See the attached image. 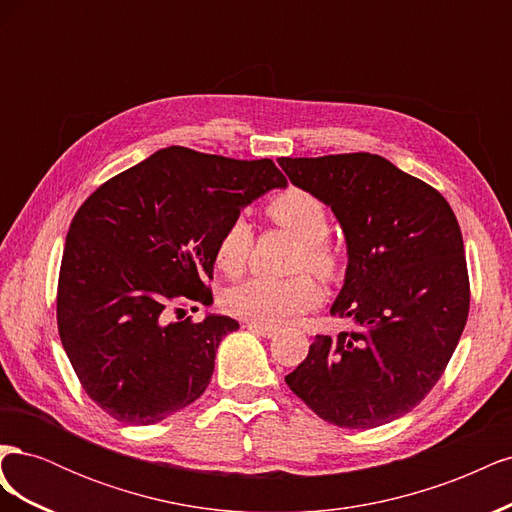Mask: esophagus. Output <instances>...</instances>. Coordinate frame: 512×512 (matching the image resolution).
I'll return each instance as SVG.
<instances>
[{"mask_svg": "<svg viewBox=\"0 0 512 512\" xmlns=\"http://www.w3.org/2000/svg\"><path fill=\"white\" fill-rule=\"evenodd\" d=\"M245 327H247V331H252V333L262 335V337H275V335H277V331H275V329H269V327H258V324H252V322H247Z\"/></svg>", "mask_w": 512, "mask_h": 512, "instance_id": "esophagus-1", "label": "esophagus"}]
</instances>
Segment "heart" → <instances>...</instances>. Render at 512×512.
Segmentation results:
<instances>
[{"instance_id":"obj_1","label":"heart","mask_w":512,"mask_h":512,"mask_svg":"<svg viewBox=\"0 0 512 512\" xmlns=\"http://www.w3.org/2000/svg\"><path fill=\"white\" fill-rule=\"evenodd\" d=\"M267 218L301 241L294 258V271H309L322 282H335L342 275V254L329 241L331 213L322 198L297 185L273 194L265 207ZM254 250V230L243 218H232L215 243V265L226 275H239L247 267ZM322 290L312 275L292 280H247L224 294L226 312L258 327L280 329L309 309L318 307Z\"/></svg>"}]
</instances>
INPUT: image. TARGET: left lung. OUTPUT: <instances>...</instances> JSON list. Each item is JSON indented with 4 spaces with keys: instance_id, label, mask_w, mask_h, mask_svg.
<instances>
[{
    "instance_id": "1",
    "label": "left lung",
    "mask_w": 512,
    "mask_h": 512,
    "mask_svg": "<svg viewBox=\"0 0 512 512\" xmlns=\"http://www.w3.org/2000/svg\"><path fill=\"white\" fill-rule=\"evenodd\" d=\"M280 166L344 228L348 269L331 316L354 324L316 335L286 384L337 427L391 423L436 386L466 327L470 277L455 213L436 188L376 153Z\"/></svg>"
}]
</instances>
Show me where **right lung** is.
<instances>
[{
  "label": "right lung",
  "instance_id": "1",
  "mask_svg": "<svg viewBox=\"0 0 512 512\" xmlns=\"http://www.w3.org/2000/svg\"><path fill=\"white\" fill-rule=\"evenodd\" d=\"M284 185L269 158L166 147L102 183L74 213L57 329L85 393L108 416L153 425L205 393L215 350L239 322H194L183 307L213 301L207 280L222 228Z\"/></svg>",
  "mask_w": 512,
  "mask_h": 512
}]
</instances>
